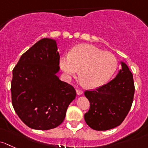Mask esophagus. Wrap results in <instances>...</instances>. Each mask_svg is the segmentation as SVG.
<instances>
[{
  "label": "esophagus",
  "instance_id": "34e87169",
  "mask_svg": "<svg viewBox=\"0 0 148 148\" xmlns=\"http://www.w3.org/2000/svg\"><path fill=\"white\" fill-rule=\"evenodd\" d=\"M76 92H77V95H81L83 93V91L80 89H77L76 90Z\"/></svg>",
  "mask_w": 148,
  "mask_h": 148
}]
</instances>
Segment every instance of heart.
<instances>
[{"instance_id": "obj_1", "label": "heart", "mask_w": 148, "mask_h": 148, "mask_svg": "<svg viewBox=\"0 0 148 148\" xmlns=\"http://www.w3.org/2000/svg\"><path fill=\"white\" fill-rule=\"evenodd\" d=\"M60 66L68 78L75 75L80 69L85 85L96 88L112 77L118 68V60L112 53L90 44H80L71 50L69 56L60 58Z\"/></svg>"}]
</instances>
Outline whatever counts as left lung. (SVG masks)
I'll list each match as a JSON object with an SVG mask.
<instances>
[{"label": "left lung", "mask_w": 148, "mask_h": 148, "mask_svg": "<svg viewBox=\"0 0 148 148\" xmlns=\"http://www.w3.org/2000/svg\"><path fill=\"white\" fill-rule=\"evenodd\" d=\"M119 73L95 90H86L90 109L85 114L87 125L95 130H108L120 125L128 114L135 93L133 76L121 62Z\"/></svg>", "instance_id": "left-lung-1"}]
</instances>
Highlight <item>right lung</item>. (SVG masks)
Returning <instances> with one entry per match:
<instances>
[{
  "label": "right lung",
  "mask_w": 148,
  "mask_h": 148,
  "mask_svg": "<svg viewBox=\"0 0 148 148\" xmlns=\"http://www.w3.org/2000/svg\"><path fill=\"white\" fill-rule=\"evenodd\" d=\"M59 63L56 41L42 38L21 56L13 68L12 105L30 128L46 130L60 125L75 98L73 87L56 75Z\"/></svg>",
  "instance_id": "right-lung-1"
}]
</instances>
